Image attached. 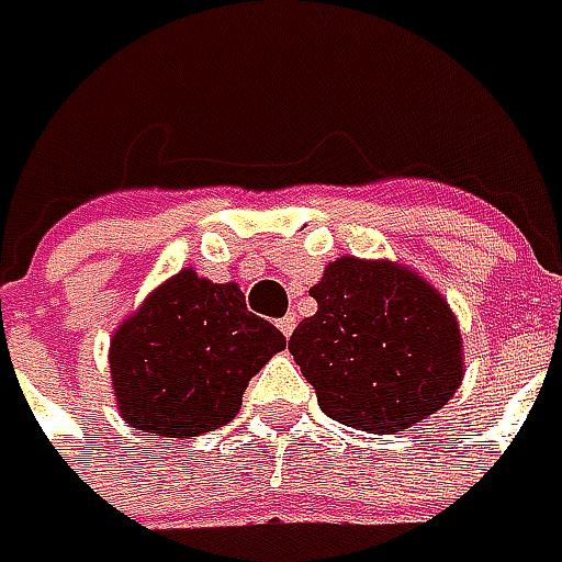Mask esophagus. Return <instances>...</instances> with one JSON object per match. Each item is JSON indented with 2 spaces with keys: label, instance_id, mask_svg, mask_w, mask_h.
<instances>
[{
  "label": "esophagus",
  "instance_id": "34e87169",
  "mask_svg": "<svg viewBox=\"0 0 562 562\" xmlns=\"http://www.w3.org/2000/svg\"><path fill=\"white\" fill-rule=\"evenodd\" d=\"M294 328H296V316H291V313H288L284 319H278V331H281L284 338H291V335H294Z\"/></svg>",
  "mask_w": 562,
  "mask_h": 562
}]
</instances>
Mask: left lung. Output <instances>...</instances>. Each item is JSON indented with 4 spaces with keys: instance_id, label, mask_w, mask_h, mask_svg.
Returning <instances> with one entry per match:
<instances>
[{
    "instance_id": "1",
    "label": "left lung",
    "mask_w": 562,
    "mask_h": 562,
    "mask_svg": "<svg viewBox=\"0 0 562 562\" xmlns=\"http://www.w3.org/2000/svg\"><path fill=\"white\" fill-rule=\"evenodd\" d=\"M316 313L288 351L345 427L398 434L446 405L462 379V335L427 281L389 262L338 259L310 291Z\"/></svg>"
}]
</instances>
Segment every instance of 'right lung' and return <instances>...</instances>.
<instances>
[{
    "instance_id": "obj_1",
    "label": "right lung",
    "mask_w": 562,
    "mask_h": 562,
    "mask_svg": "<svg viewBox=\"0 0 562 562\" xmlns=\"http://www.w3.org/2000/svg\"><path fill=\"white\" fill-rule=\"evenodd\" d=\"M284 345L274 325L246 310L237 284H211L186 268L113 335L116 402L142 434H209L234 420L249 379Z\"/></svg>"
}]
</instances>
